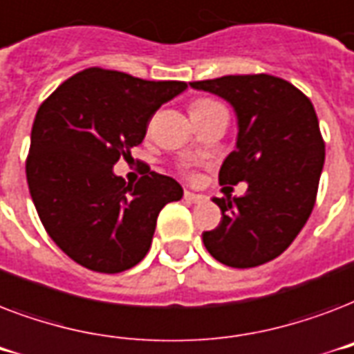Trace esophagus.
Masks as SVG:
<instances>
[{"label": "esophagus", "instance_id": "1", "mask_svg": "<svg viewBox=\"0 0 354 354\" xmlns=\"http://www.w3.org/2000/svg\"><path fill=\"white\" fill-rule=\"evenodd\" d=\"M183 198L187 200L189 204H200V202H205L204 194L191 193V191H185V194H183Z\"/></svg>", "mask_w": 354, "mask_h": 354}]
</instances>
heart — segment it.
I'll use <instances>...</instances> for the list:
<instances>
[{
  "mask_svg": "<svg viewBox=\"0 0 354 354\" xmlns=\"http://www.w3.org/2000/svg\"><path fill=\"white\" fill-rule=\"evenodd\" d=\"M221 106L218 102L211 101V99H198V101L193 102V106H191V113L194 112H204V110H209V108Z\"/></svg>",
  "mask_w": 354,
  "mask_h": 354,
  "instance_id": "heart-1",
  "label": "heart"
}]
</instances>
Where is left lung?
<instances>
[{
    "instance_id": "left-lung-1",
    "label": "left lung",
    "mask_w": 354,
    "mask_h": 354,
    "mask_svg": "<svg viewBox=\"0 0 354 354\" xmlns=\"http://www.w3.org/2000/svg\"><path fill=\"white\" fill-rule=\"evenodd\" d=\"M232 104L236 143L218 172L221 183L246 182L244 196L215 198L221 224L202 233L218 263L253 268L279 257L313 213L325 143L313 102L272 75H226L189 82Z\"/></svg>"
}]
</instances>
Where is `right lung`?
<instances>
[{
  "label": "right lung",
  "instance_id": "obj_1",
  "mask_svg": "<svg viewBox=\"0 0 354 354\" xmlns=\"http://www.w3.org/2000/svg\"><path fill=\"white\" fill-rule=\"evenodd\" d=\"M185 82L90 68L58 86L36 112L27 183L41 224L75 263L119 274L143 261L163 205L183 196L171 176L130 185L113 172L145 139L158 108Z\"/></svg>",
  "mask_w": 354,
  "mask_h": 354
}]
</instances>
